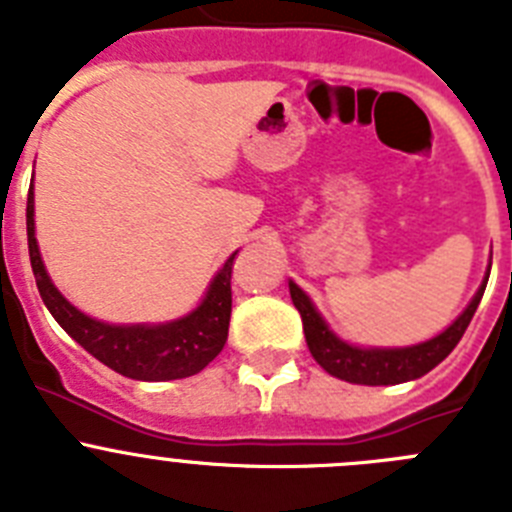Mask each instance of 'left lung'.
I'll return each mask as SVG.
<instances>
[{
  "instance_id": "left-lung-1",
  "label": "left lung",
  "mask_w": 512,
  "mask_h": 512,
  "mask_svg": "<svg viewBox=\"0 0 512 512\" xmlns=\"http://www.w3.org/2000/svg\"><path fill=\"white\" fill-rule=\"evenodd\" d=\"M487 279H490V269H487L485 279L479 284L477 295L472 297V302L461 310V315L449 328L441 330L438 336L428 338V341L400 348L354 346V343L343 341V338H338L328 328V323H325V318L318 312V307L312 305L310 297L292 279H289V295H292V302H295V307L302 315V328H305V341L312 359L318 361L330 377H338L351 384L379 387V384L413 382V379L431 372L433 366L441 364L454 351L456 343L461 341L467 325L472 323L479 300L485 295Z\"/></svg>"
}]
</instances>
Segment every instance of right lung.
Here are the masks:
<instances>
[{
	"instance_id": "right-lung-1",
	"label": "right lung",
	"mask_w": 512,
	"mask_h": 512,
	"mask_svg": "<svg viewBox=\"0 0 512 512\" xmlns=\"http://www.w3.org/2000/svg\"><path fill=\"white\" fill-rule=\"evenodd\" d=\"M27 248H30V264H33L38 292L56 323L84 351H89L94 359L110 366L112 372L122 377L138 379V382H169V379L192 377L202 372L228 341L230 307H233L230 277H233V261L238 251L212 277L205 297L192 312L176 320H166V323L117 325L81 312L58 292L53 279L48 277L38 238H35L33 184L27 194Z\"/></svg>"
}]
</instances>
